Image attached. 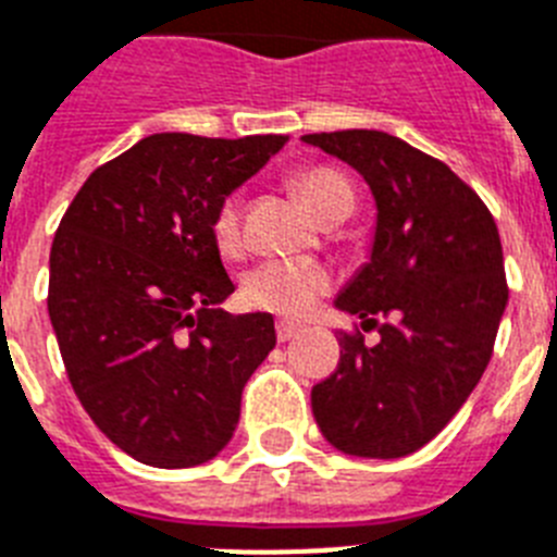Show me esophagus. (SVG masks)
<instances>
[{
	"label": "esophagus",
	"mask_w": 557,
	"mask_h": 557,
	"mask_svg": "<svg viewBox=\"0 0 557 557\" xmlns=\"http://www.w3.org/2000/svg\"><path fill=\"white\" fill-rule=\"evenodd\" d=\"M297 334H300V325H294V322H286V320L277 322V339H280V343H288V339H294Z\"/></svg>",
	"instance_id": "34e87169"
}]
</instances>
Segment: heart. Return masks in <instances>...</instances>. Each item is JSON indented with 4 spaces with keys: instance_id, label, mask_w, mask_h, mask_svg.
I'll return each instance as SVG.
<instances>
[{
    "instance_id": "heart-1",
    "label": "heart",
    "mask_w": 557,
    "mask_h": 557,
    "mask_svg": "<svg viewBox=\"0 0 557 557\" xmlns=\"http://www.w3.org/2000/svg\"><path fill=\"white\" fill-rule=\"evenodd\" d=\"M302 198L317 218H329L339 209H354V189L343 172L331 166H311L297 175ZM214 246L223 257L243 251V207L226 198L212 218ZM331 292V271L317 260H265L243 277V302L257 311L300 320L311 314L317 302Z\"/></svg>"
}]
</instances>
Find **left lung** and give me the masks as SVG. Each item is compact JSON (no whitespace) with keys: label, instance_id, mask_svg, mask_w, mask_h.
Listing matches in <instances>:
<instances>
[{"label":"left lung","instance_id":"obj_1","mask_svg":"<svg viewBox=\"0 0 557 557\" xmlns=\"http://www.w3.org/2000/svg\"><path fill=\"white\" fill-rule=\"evenodd\" d=\"M366 177L376 200L371 260L336 297L380 343L339 334V366L311 391L322 436L362 459L424 447L473 394L504 308L502 237L447 163L380 129L302 135ZM386 322L380 323L379 317Z\"/></svg>","mask_w":557,"mask_h":557}]
</instances>
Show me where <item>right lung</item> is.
<instances>
[{
	"mask_svg": "<svg viewBox=\"0 0 557 557\" xmlns=\"http://www.w3.org/2000/svg\"><path fill=\"white\" fill-rule=\"evenodd\" d=\"M286 135L156 133L98 166L50 249L48 311L70 385L112 445L152 467L214 459L243 385L277 343L235 292L212 218Z\"/></svg>",
	"mask_w": 557,
	"mask_h": 557,
	"instance_id": "right-lung-1",
	"label": "right lung"
}]
</instances>
